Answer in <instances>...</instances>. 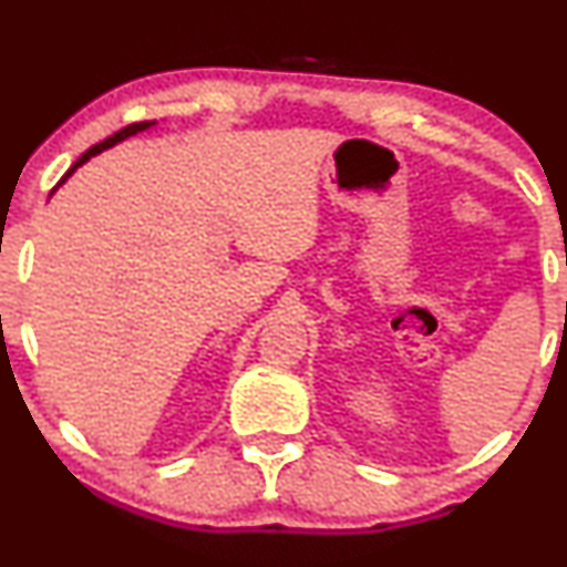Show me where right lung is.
<instances>
[{"label": "right lung", "mask_w": 567, "mask_h": 567, "mask_svg": "<svg viewBox=\"0 0 567 567\" xmlns=\"http://www.w3.org/2000/svg\"><path fill=\"white\" fill-rule=\"evenodd\" d=\"M153 124H155V121H140V124H128V126H124V128H121V132H115L113 136H107V140H105V142H100V145L89 147V150H86V153H84V155H81V158H79L76 163H73V166H71V168H68V172H65V176H63V179H60V184H63V182L68 179V176H71L73 172H76V168H79V166H84V163H86L89 158H92V155H97V153H102V150H107V147L118 145V142H124V140H126V136H132V134H136V132H145V128H150V126H153ZM60 184H58V187H60ZM58 187H54V189H58ZM54 189H52V193H54Z\"/></svg>", "instance_id": "1"}]
</instances>
